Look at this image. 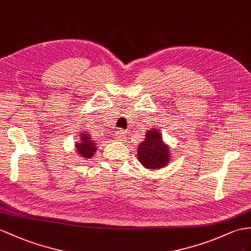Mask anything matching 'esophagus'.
<instances>
[{
  "instance_id": "obj_1",
  "label": "esophagus",
  "mask_w": 251,
  "mask_h": 251,
  "mask_svg": "<svg viewBox=\"0 0 251 251\" xmlns=\"http://www.w3.org/2000/svg\"><path fill=\"white\" fill-rule=\"evenodd\" d=\"M126 136V131H117L116 132V138L124 139Z\"/></svg>"
}]
</instances>
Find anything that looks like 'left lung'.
<instances>
[{
  "label": "left lung",
  "mask_w": 251,
  "mask_h": 251,
  "mask_svg": "<svg viewBox=\"0 0 251 251\" xmlns=\"http://www.w3.org/2000/svg\"><path fill=\"white\" fill-rule=\"evenodd\" d=\"M137 157L147 169L158 170L166 167L170 161V149L165 144L162 133L157 129L148 130L143 142L138 145Z\"/></svg>",
  "instance_id": "1"
}]
</instances>
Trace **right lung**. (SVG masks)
Returning a JSON list of instances; mask_svg holds the SVG:
<instances>
[{"label":"right lung","instance_id":"right-lung-1","mask_svg":"<svg viewBox=\"0 0 251 251\" xmlns=\"http://www.w3.org/2000/svg\"><path fill=\"white\" fill-rule=\"evenodd\" d=\"M98 144L95 142L93 136L90 135L89 132L83 131L79 133V137L77 142H75V152L84 160H88L94 156L95 152L97 151Z\"/></svg>","mask_w":251,"mask_h":251}]
</instances>
